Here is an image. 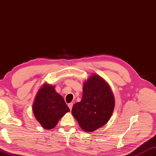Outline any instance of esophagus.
<instances>
[{"label": "esophagus", "mask_w": 156, "mask_h": 156, "mask_svg": "<svg viewBox=\"0 0 156 156\" xmlns=\"http://www.w3.org/2000/svg\"><path fill=\"white\" fill-rule=\"evenodd\" d=\"M68 106H69V109H70V111L72 110V108H73V103H70L68 104Z\"/></svg>", "instance_id": "obj_1"}]
</instances>
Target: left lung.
<instances>
[{
	"mask_svg": "<svg viewBox=\"0 0 156 156\" xmlns=\"http://www.w3.org/2000/svg\"><path fill=\"white\" fill-rule=\"evenodd\" d=\"M115 103L109 83L99 75L93 74L83 83L82 100L73 105L72 114L83 130L91 133L109 121Z\"/></svg>",
	"mask_w": 156,
	"mask_h": 156,
	"instance_id": "8db88e82",
	"label": "left lung"
}]
</instances>
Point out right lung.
<instances>
[{
    "label": "right lung",
    "mask_w": 156,
    "mask_h": 156,
    "mask_svg": "<svg viewBox=\"0 0 156 156\" xmlns=\"http://www.w3.org/2000/svg\"><path fill=\"white\" fill-rule=\"evenodd\" d=\"M55 86L45 83L40 87L32 105L33 113L44 129L50 130L70 109L63 98L55 89Z\"/></svg>",
    "instance_id": "1"
}]
</instances>
